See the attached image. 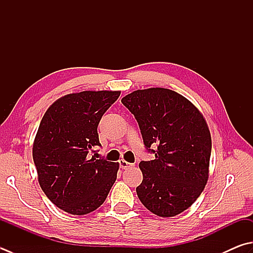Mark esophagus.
Returning a JSON list of instances; mask_svg holds the SVG:
<instances>
[{
  "instance_id": "34e87169",
  "label": "esophagus",
  "mask_w": 253,
  "mask_h": 253,
  "mask_svg": "<svg viewBox=\"0 0 253 253\" xmlns=\"http://www.w3.org/2000/svg\"><path fill=\"white\" fill-rule=\"evenodd\" d=\"M119 164H120V168H121L122 169H126L130 168V166L133 165V164L128 163V162H126V161H125V160H120V161H119Z\"/></svg>"
}]
</instances>
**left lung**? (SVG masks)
I'll return each mask as SVG.
<instances>
[{
    "instance_id": "obj_1",
    "label": "left lung",
    "mask_w": 253,
    "mask_h": 253,
    "mask_svg": "<svg viewBox=\"0 0 253 253\" xmlns=\"http://www.w3.org/2000/svg\"><path fill=\"white\" fill-rule=\"evenodd\" d=\"M121 102L139 123L145 149L155 155L139 164L143 180L137 197L157 216L178 215L195 203L208 180L211 136L203 114L188 99L165 88L136 90Z\"/></svg>"
}]
</instances>
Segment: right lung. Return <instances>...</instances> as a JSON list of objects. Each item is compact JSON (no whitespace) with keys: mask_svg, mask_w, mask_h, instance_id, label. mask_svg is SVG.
Returning a JSON list of instances; mask_svg holds the SVG:
<instances>
[{"mask_svg":"<svg viewBox=\"0 0 253 253\" xmlns=\"http://www.w3.org/2000/svg\"><path fill=\"white\" fill-rule=\"evenodd\" d=\"M120 91H82L59 98L38 127L33 160L49 201L71 215H85L106 201L119 163L90 156L99 142L98 125Z\"/></svg>","mask_w":253,"mask_h":253,"instance_id":"obj_1","label":"right lung"}]
</instances>
